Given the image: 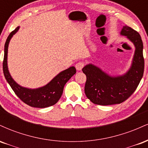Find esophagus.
<instances>
[{
	"label": "esophagus",
	"instance_id": "esophagus-1",
	"mask_svg": "<svg viewBox=\"0 0 148 148\" xmlns=\"http://www.w3.org/2000/svg\"><path fill=\"white\" fill-rule=\"evenodd\" d=\"M84 67V62H79L76 64V68L77 70H81Z\"/></svg>",
	"mask_w": 148,
	"mask_h": 148
}]
</instances>
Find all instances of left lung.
<instances>
[{
	"mask_svg": "<svg viewBox=\"0 0 148 148\" xmlns=\"http://www.w3.org/2000/svg\"><path fill=\"white\" fill-rule=\"evenodd\" d=\"M121 35L127 36L136 48L132 67L125 75L111 76L92 64L82 69L87 79L85 85L86 95L95 104L106 106L123 102L134 92L143 76L145 62L140 34L125 25Z\"/></svg>",
	"mask_w": 148,
	"mask_h": 148,
	"instance_id": "1",
	"label": "left lung"
}]
</instances>
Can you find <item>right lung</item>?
I'll list each match as a JSON object with an SVG mask.
<instances>
[{
  "mask_svg": "<svg viewBox=\"0 0 148 148\" xmlns=\"http://www.w3.org/2000/svg\"><path fill=\"white\" fill-rule=\"evenodd\" d=\"M18 28L19 27H16L10 33L5 44L4 58L3 62V70L5 78L16 96L28 106L35 108H46L53 106L58 101L62 96L64 86L66 83L74 74H76L75 67H71L62 71L44 87L37 89H28L20 86L10 76L7 63L8 49L10 40L13 35L17 32Z\"/></svg>",
  "mask_w": 148,
  "mask_h": 148,
  "instance_id": "add662e5",
  "label": "right lung"
}]
</instances>
